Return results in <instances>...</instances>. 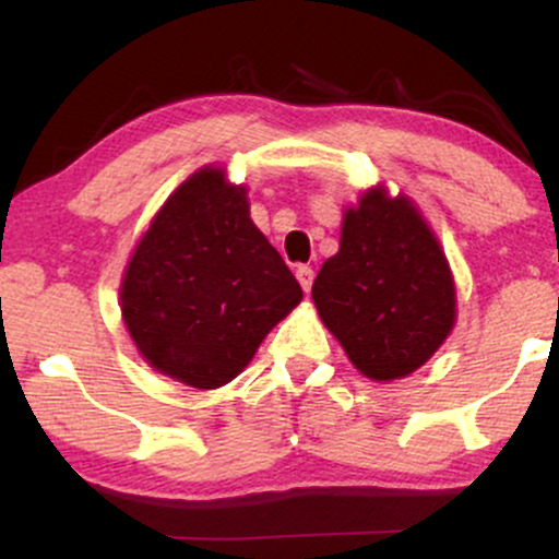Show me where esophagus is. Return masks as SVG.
Here are the masks:
<instances>
[{
	"label": "esophagus",
	"mask_w": 559,
	"mask_h": 559,
	"mask_svg": "<svg viewBox=\"0 0 559 559\" xmlns=\"http://www.w3.org/2000/svg\"><path fill=\"white\" fill-rule=\"evenodd\" d=\"M312 278H316L312 267H307V265L297 267V281H299V286L305 288V292H310V288H312Z\"/></svg>",
	"instance_id": "obj_1"
}]
</instances>
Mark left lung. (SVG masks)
Segmentation results:
<instances>
[{"label": "left lung", "instance_id": "obj_1", "mask_svg": "<svg viewBox=\"0 0 559 559\" xmlns=\"http://www.w3.org/2000/svg\"><path fill=\"white\" fill-rule=\"evenodd\" d=\"M312 301L349 362L378 383L415 373L457 320L444 249L413 199L383 183L344 210L338 252L320 267Z\"/></svg>", "mask_w": 559, "mask_h": 559}]
</instances>
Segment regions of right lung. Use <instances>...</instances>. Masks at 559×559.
I'll list each match as a JSON object with an SVG mask.
<instances>
[{
  "mask_svg": "<svg viewBox=\"0 0 559 559\" xmlns=\"http://www.w3.org/2000/svg\"><path fill=\"white\" fill-rule=\"evenodd\" d=\"M299 301L297 278L249 217L247 186L217 165L165 199L120 281L139 355L191 389L234 381Z\"/></svg>",
  "mask_w": 559,
  "mask_h": 559,
  "instance_id": "1",
  "label": "right lung"
}]
</instances>
